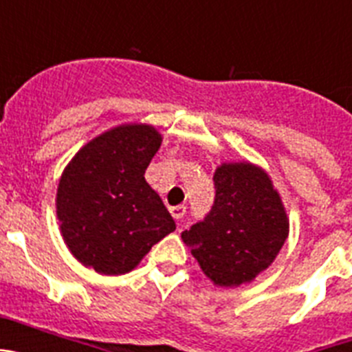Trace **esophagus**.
Masks as SVG:
<instances>
[{
	"label": "esophagus",
	"instance_id": "esophagus-1",
	"mask_svg": "<svg viewBox=\"0 0 352 352\" xmlns=\"http://www.w3.org/2000/svg\"><path fill=\"white\" fill-rule=\"evenodd\" d=\"M186 213V208L185 206H173L170 208V214H173L174 220H182Z\"/></svg>",
	"mask_w": 352,
	"mask_h": 352
}]
</instances>
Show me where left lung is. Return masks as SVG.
I'll use <instances>...</instances> for the list:
<instances>
[{"instance_id": "8db88e82", "label": "left lung", "mask_w": 352, "mask_h": 352, "mask_svg": "<svg viewBox=\"0 0 352 352\" xmlns=\"http://www.w3.org/2000/svg\"><path fill=\"white\" fill-rule=\"evenodd\" d=\"M213 183V206L182 238L214 284L232 287L268 268L287 238L289 223L280 197L259 167L223 164Z\"/></svg>"}]
</instances>
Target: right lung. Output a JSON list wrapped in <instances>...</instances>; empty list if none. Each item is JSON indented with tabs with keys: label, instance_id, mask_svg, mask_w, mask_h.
Listing matches in <instances>:
<instances>
[{
	"label": "right lung",
	"instance_id": "add662e5",
	"mask_svg": "<svg viewBox=\"0 0 352 352\" xmlns=\"http://www.w3.org/2000/svg\"><path fill=\"white\" fill-rule=\"evenodd\" d=\"M153 126L102 133L68 164L58 186V219L70 252L102 275L133 270L176 229L144 173L160 148Z\"/></svg>",
	"mask_w": 352,
	"mask_h": 352
}]
</instances>
